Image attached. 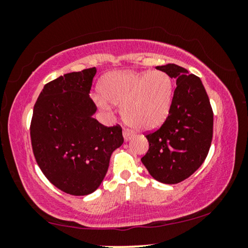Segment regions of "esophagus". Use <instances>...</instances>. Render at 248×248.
<instances>
[{
	"label": "esophagus",
	"mask_w": 248,
	"mask_h": 248,
	"mask_svg": "<svg viewBox=\"0 0 248 248\" xmlns=\"http://www.w3.org/2000/svg\"><path fill=\"white\" fill-rule=\"evenodd\" d=\"M123 134H124V141H129L130 139H131V138L134 137V133H133L132 131H130V130H128V129L124 130Z\"/></svg>",
	"instance_id": "esophagus-1"
}]
</instances>
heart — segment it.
I'll return each instance as SVG.
<instances>
[{
	"mask_svg": "<svg viewBox=\"0 0 248 248\" xmlns=\"http://www.w3.org/2000/svg\"><path fill=\"white\" fill-rule=\"evenodd\" d=\"M98 92L95 103L102 110L110 111V104H121L125 123L136 129L151 130L159 127L170 115L174 83L159 70H120L105 74Z\"/></svg>",
	"mask_w": 248,
	"mask_h": 248,
	"instance_id": "obj_1",
	"label": "heart"
}]
</instances>
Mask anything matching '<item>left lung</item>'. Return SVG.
I'll list each match as a JSON object with an SVG mask.
<instances>
[{
	"label": "left lung",
	"instance_id": "left-lung-1",
	"mask_svg": "<svg viewBox=\"0 0 248 248\" xmlns=\"http://www.w3.org/2000/svg\"><path fill=\"white\" fill-rule=\"evenodd\" d=\"M176 79L170 115L146 134L149 151L141 158L150 175L163 184L189 177L207 157L213 133V112L201 79L174 63L156 66Z\"/></svg>",
	"mask_w": 248,
	"mask_h": 248
}]
</instances>
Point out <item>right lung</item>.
Returning <instances> with one entry per match:
<instances>
[{"label":"right lung","mask_w":248,"mask_h":248,"mask_svg":"<svg viewBox=\"0 0 248 248\" xmlns=\"http://www.w3.org/2000/svg\"><path fill=\"white\" fill-rule=\"evenodd\" d=\"M97 70L66 73L39 94L31 124L37 164L50 183L66 194L85 196L103 183L112 152L124 143L120 125L94 118L90 91Z\"/></svg>","instance_id":"right-lung-1"}]
</instances>
